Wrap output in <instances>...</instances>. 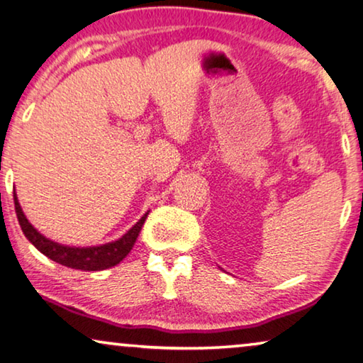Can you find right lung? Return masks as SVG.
<instances>
[{
	"instance_id": "1",
	"label": "right lung",
	"mask_w": 363,
	"mask_h": 363,
	"mask_svg": "<svg viewBox=\"0 0 363 363\" xmlns=\"http://www.w3.org/2000/svg\"><path fill=\"white\" fill-rule=\"evenodd\" d=\"M14 208H16L17 220H19V224L22 228V233L26 234V238L30 240V242L35 245L43 255H47L56 263L65 264L67 268L82 269V272H101V269L111 268L114 264H118L121 260H124L129 252L132 250V247H134L137 238H139L140 229L148 215L147 211L145 215H143L140 220L123 235V238L114 240V242H108V244L95 245V247H69V245H61L47 239L45 235L40 234L30 223H28L24 211L21 208L16 192H14Z\"/></svg>"
}]
</instances>
